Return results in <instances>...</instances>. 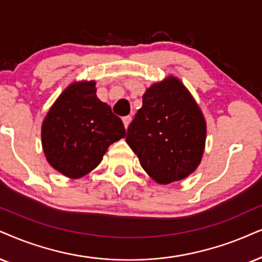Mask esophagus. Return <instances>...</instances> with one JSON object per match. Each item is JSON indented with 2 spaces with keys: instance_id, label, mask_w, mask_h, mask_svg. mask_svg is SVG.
<instances>
[{
  "instance_id": "34e87169",
  "label": "esophagus",
  "mask_w": 262,
  "mask_h": 262,
  "mask_svg": "<svg viewBox=\"0 0 262 262\" xmlns=\"http://www.w3.org/2000/svg\"><path fill=\"white\" fill-rule=\"evenodd\" d=\"M122 121H123L124 127H125V129H127L129 123H130V121H132V117H130V116H125V117L122 118Z\"/></svg>"
}]
</instances>
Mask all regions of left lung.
I'll list each match as a JSON object with an SVG mask.
<instances>
[{"label":"left lung","instance_id":"obj_1","mask_svg":"<svg viewBox=\"0 0 262 262\" xmlns=\"http://www.w3.org/2000/svg\"><path fill=\"white\" fill-rule=\"evenodd\" d=\"M204 116L174 76L152 84L129 124L125 141L156 183L167 185L193 173L204 152Z\"/></svg>","mask_w":262,"mask_h":262}]
</instances>
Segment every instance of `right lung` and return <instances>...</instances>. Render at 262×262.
I'll return each mask as SVG.
<instances>
[{
	"label": "right lung",
	"instance_id": "right-lung-1",
	"mask_svg": "<svg viewBox=\"0 0 262 262\" xmlns=\"http://www.w3.org/2000/svg\"><path fill=\"white\" fill-rule=\"evenodd\" d=\"M94 81L74 82L49 108L42 123L48 163L65 177H84L100 163L107 147L125 137L121 118L97 97Z\"/></svg>",
	"mask_w": 262,
	"mask_h": 262
}]
</instances>
